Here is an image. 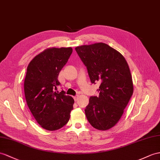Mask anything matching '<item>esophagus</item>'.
I'll use <instances>...</instances> for the list:
<instances>
[{"mask_svg": "<svg viewBox=\"0 0 160 160\" xmlns=\"http://www.w3.org/2000/svg\"><path fill=\"white\" fill-rule=\"evenodd\" d=\"M78 98H79V96H76L74 97V100H75V102H77V101L78 100Z\"/></svg>", "mask_w": 160, "mask_h": 160, "instance_id": "obj_1", "label": "esophagus"}]
</instances>
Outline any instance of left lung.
<instances>
[{
	"mask_svg": "<svg viewBox=\"0 0 160 160\" xmlns=\"http://www.w3.org/2000/svg\"><path fill=\"white\" fill-rule=\"evenodd\" d=\"M92 83H100L98 96H91L85 109L89 123L107 130L118 122L133 93L128 64L118 51L103 42L75 48Z\"/></svg>",
	"mask_w": 160,
	"mask_h": 160,
	"instance_id": "1",
	"label": "left lung"
}]
</instances>
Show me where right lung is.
I'll return each instance as SVG.
<instances>
[{
  "label": "right lung",
  "instance_id": "right-lung-1",
  "mask_svg": "<svg viewBox=\"0 0 160 160\" xmlns=\"http://www.w3.org/2000/svg\"><path fill=\"white\" fill-rule=\"evenodd\" d=\"M72 52L71 48L48 49L35 56L27 67L26 102L37 123L47 130H56L65 126L73 109L72 97L63 90L56 92L60 85L58 75Z\"/></svg>",
  "mask_w": 160,
  "mask_h": 160
}]
</instances>
